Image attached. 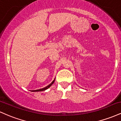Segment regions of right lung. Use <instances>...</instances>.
I'll return each instance as SVG.
<instances>
[{"mask_svg": "<svg viewBox=\"0 0 121 121\" xmlns=\"http://www.w3.org/2000/svg\"><path fill=\"white\" fill-rule=\"evenodd\" d=\"M55 80H54L51 83V84H50L49 85H48V86H47L46 87H44V88H42V89H37V90H35V91H45V90H46V89H48L49 88V87L51 86V85H52L54 83V82H55Z\"/></svg>", "mask_w": 121, "mask_h": 121, "instance_id": "1", "label": "right lung"}]
</instances>
